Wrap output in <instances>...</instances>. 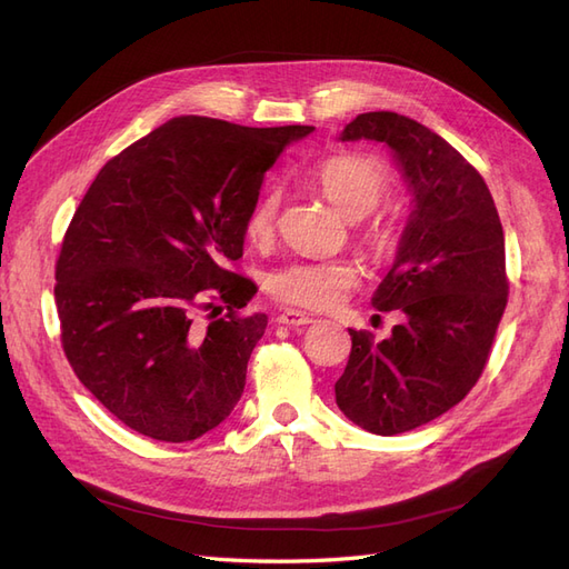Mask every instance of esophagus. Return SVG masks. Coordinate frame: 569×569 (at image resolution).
I'll return each mask as SVG.
<instances>
[{"label":"esophagus","mask_w":569,"mask_h":569,"mask_svg":"<svg viewBox=\"0 0 569 569\" xmlns=\"http://www.w3.org/2000/svg\"><path fill=\"white\" fill-rule=\"evenodd\" d=\"M276 322L286 325V327H308V325L315 322V319H312L310 315L298 312V310H286V312H281L279 317H276Z\"/></svg>","instance_id":"esophagus-1"}]
</instances>
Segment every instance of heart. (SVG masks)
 I'll list each match as a JSON object with an SVG mask.
<instances>
[{
  "mask_svg": "<svg viewBox=\"0 0 569 569\" xmlns=\"http://www.w3.org/2000/svg\"><path fill=\"white\" fill-rule=\"evenodd\" d=\"M317 182L346 218H362L375 211L391 187L389 170L366 153H339L322 160ZM279 203L281 194L273 187L254 199L244 216V238L252 244H267L273 238ZM362 240L377 259H385L395 254L399 230L389 221H375L362 230ZM356 279L358 269L346 259L293 261L269 276V293L286 308L327 310L341 300Z\"/></svg>",
  "mask_w": 569,
  "mask_h": 569,
  "instance_id": "heart-1",
  "label": "heart"
}]
</instances>
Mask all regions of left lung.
Masks as SVG:
<instances>
[{"mask_svg":"<svg viewBox=\"0 0 569 569\" xmlns=\"http://www.w3.org/2000/svg\"><path fill=\"white\" fill-rule=\"evenodd\" d=\"M387 143L411 187L413 211L395 267L372 305L401 312L391 337L351 333L337 382L348 420L399 435L457 406L483 375L507 305L505 232L490 189L455 146L399 112H362L341 141Z\"/></svg>","mask_w":569,"mask_h":569,"instance_id":"left-lung-1","label":"left lung"}]
</instances>
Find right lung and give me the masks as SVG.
<instances>
[{
    "mask_svg": "<svg viewBox=\"0 0 569 569\" xmlns=\"http://www.w3.org/2000/svg\"><path fill=\"white\" fill-rule=\"evenodd\" d=\"M312 129L187 114L96 174L64 232L54 302L71 370L127 428L189 442L236 409L267 329V315H240L254 296L232 271L244 216L276 158Z\"/></svg>",
    "mask_w": 569,
    "mask_h": 569,
    "instance_id": "1",
    "label": "right lung"
}]
</instances>
